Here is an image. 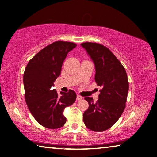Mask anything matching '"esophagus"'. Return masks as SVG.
Returning <instances> with one entry per match:
<instances>
[{"instance_id": "esophagus-1", "label": "esophagus", "mask_w": 157, "mask_h": 157, "mask_svg": "<svg viewBox=\"0 0 157 157\" xmlns=\"http://www.w3.org/2000/svg\"><path fill=\"white\" fill-rule=\"evenodd\" d=\"M82 96H81L80 95H77V96H76V99L78 100V101H80V100H81L82 99Z\"/></svg>"}]
</instances>
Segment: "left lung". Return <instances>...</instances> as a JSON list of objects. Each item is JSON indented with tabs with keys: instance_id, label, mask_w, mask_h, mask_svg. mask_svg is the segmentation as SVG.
Returning a JSON list of instances; mask_svg holds the SVG:
<instances>
[{
	"instance_id": "1",
	"label": "left lung",
	"mask_w": 157,
	"mask_h": 157,
	"mask_svg": "<svg viewBox=\"0 0 157 157\" xmlns=\"http://www.w3.org/2000/svg\"><path fill=\"white\" fill-rule=\"evenodd\" d=\"M95 64V81L100 89L98 99L85 97L89 108L83 113V122L89 129L104 132L110 128L123 113L128 91L126 70L114 54L97 43L81 44Z\"/></svg>"
}]
</instances>
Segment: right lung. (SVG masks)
<instances>
[{
  "label": "right lung",
  "mask_w": 157,
  "mask_h": 157,
  "mask_svg": "<svg viewBox=\"0 0 157 157\" xmlns=\"http://www.w3.org/2000/svg\"><path fill=\"white\" fill-rule=\"evenodd\" d=\"M76 46L72 42H53L36 53L25 67L23 74L25 102L34 119L46 128L62 127L66 121L64 109L76 99L73 90L68 93L61 92L59 96L51 88L61 74L68 53Z\"/></svg>",
  "instance_id": "right-lung-1"
}]
</instances>
